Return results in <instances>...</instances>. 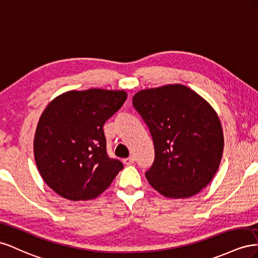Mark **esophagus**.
I'll return each mask as SVG.
<instances>
[{"label": "esophagus", "mask_w": 258, "mask_h": 258, "mask_svg": "<svg viewBox=\"0 0 258 258\" xmlns=\"http://www.w3.org/2000/svg\"><path fill=\"white\" fill-rule=\"evenodd\" d=\"M123 162H124V164H126V165L133 164L134 162H135V157H134V156H131V157L126 158V159H124V160H123Z\"/></svg>", "instance_id": "1"}]
</instances>
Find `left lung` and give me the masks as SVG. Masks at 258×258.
Segmentation results:
<instances>
[{
	"label": "left lung",
	"mask_w": 258,
	"mask_h": 258,
	"mask_svg": "<svg viewBox=\"0 0 258 258\" xmlns=\"http://www.w3.org/2000/svg\"><path fill=\"white\" fill-rule=\"evenodd\" d=\"M133 106L148 126L154 161L147 180L166 198H189L208 186L222 160L224 135L216 112L180 85L138 92Z\"/></svg>",
	"instance_id": "1"
}]
</instances>
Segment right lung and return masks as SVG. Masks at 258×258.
Returning <instances> with one entry per match:
<instances>
[{"instance_id":"add662e5","label":"right lung","mask_w":258,"mask_h":258,"mask_svg":"<svg viewBox=\"0 0 258 258\" xmlns=\"http://www.w3.org/2000/svg\"><path fill=\"white\" fill-rule=\"evenodd\" d=\"M124 91H70L44 110L34 136V158L47 186L71 201L91 200L122 168L107 153L104 124L119 110Z\"/></svg>"}]
</instances>
